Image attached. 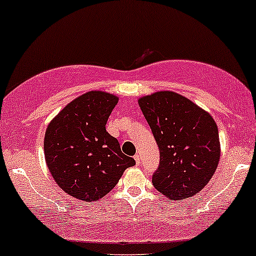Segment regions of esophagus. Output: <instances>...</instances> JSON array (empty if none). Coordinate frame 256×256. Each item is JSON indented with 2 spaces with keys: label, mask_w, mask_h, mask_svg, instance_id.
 Here are the masks:
<instances>
[{
  "label": "esophagus",
  "mask_w": 256,
  "mask_h": 256,
  "mask_svg": "<svg viewBox=\"0 0 256 256\" xmlns=\"http://www.w3.org/2000/svg\"><path fill=\"white\" fill-rule=\"evenodd\" d=\"M134 160H136V164H140V156L139 155H136V156H134Z\"/></svg>",
  "instance_id": "esophagus-1"
}]
</instances>
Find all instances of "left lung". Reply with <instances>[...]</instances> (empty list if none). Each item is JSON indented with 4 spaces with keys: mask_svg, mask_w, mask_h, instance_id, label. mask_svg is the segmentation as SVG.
I'll list each match as a JSON object with an SVG mask.
<instances>
[{
    "mask_svg": "<svg viewBox=\"0 0 256 256\" xmlns=\"http://www.w3.org/2000/svg\"><path fill=\"white\" fill-rule=\"evenodd\" d=\"M138 102L160 149L154 186L172 200L199 193L215 173L221 154L214 118L173 92H154Z\"/></svg>",
    "mask_w": 256,
    "mask_h": 256,
    "instance_id": "obj_1",
    "label": "left lung"
}]
</instances>
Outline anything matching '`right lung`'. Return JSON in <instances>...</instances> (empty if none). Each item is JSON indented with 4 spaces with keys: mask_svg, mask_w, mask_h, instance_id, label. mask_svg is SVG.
Instances as JSON below:
<instances>
[{
    "mask_svg": "<svg viewBox=\"0 0 256 256\" xmlns=\"http://www.w3.org/2000/svg\"><path fill=\"white\" fill-rule=\"evenodd\" d=\"M117 102V96L108 92H89L74 98L48 126L46 164L62 190L76 199H101L116 186L124 170L136 164L106 130Z\"/></svg>",
    "mask_w": 256,
    "mask_h": 256,
    "instance_id": "right-lung-1",
    "label": "right lung"
}]
</instances>
